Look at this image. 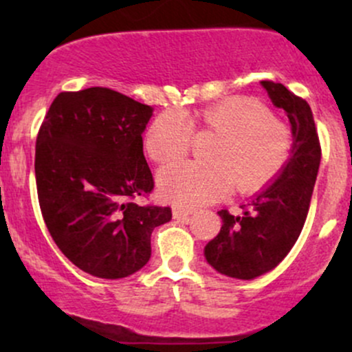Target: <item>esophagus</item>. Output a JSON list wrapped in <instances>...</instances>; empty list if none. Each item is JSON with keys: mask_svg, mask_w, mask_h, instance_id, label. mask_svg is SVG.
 Listing matches in <instances>:
<instances>
[{"mask_svg": "<svg viewBox=\"0 0 352 352\" xmlns=\"http://www.w3.org/2000/svg\"><path fill=\"white\" fill-rule=\"evenodd\" d=\"M197 208L193 207H173V218H177V220H180V218H185L188 215H192V213H195Z\"/></svg>", "mask_w": 352, "mask_h": 352, "instance_id": "1", "label": "esophagus"}]
</instances>
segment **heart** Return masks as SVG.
<instances>
[{"label": "heart", "instance_id": "heart-1", "mask_svg": "<svg viewBox=\"0 0 352 352\" xmlns=\"http://www.w3.org/2000/svg\"><path fill=\"white\" fill-rule=\"evenodd\" d=\"M200 131L220 134L210 159L179 162L159 175L160 193L179 205H201L228 195L261 190L280 175L292 155L293 137L285 122L248 98H230L200 109L192 117ZM193 124L184 112L168 109L153 119L145 134V148L155 162H170L188 153Z\"/></svg>", "mask_w": 352, "mask_h": 352}]
</instances>
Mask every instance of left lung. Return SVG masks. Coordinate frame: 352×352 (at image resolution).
Instances as JSON below:
<instances>
[{
	"instance_id": "left-lung-1",
	"label": "left lung",
	"mask_w": 352,
	"mask_h": 352,
	"mask_svg": "<svg viewBox=\"0 0 352 352\" xmlns=\"http://www.w3.org/2000/svg\"><path fill=\"white\" fill-rule=\"evenodd\" d=\"M270 99L292 124L293 148L288 164L260 193L243 205L241 215L220 210V233L205 246V258L218 273L253 280L283 261L300 236L316 182L321 145L313 112L305 99L283 84L261 80Z\"/></svg>"
}]
</instances>
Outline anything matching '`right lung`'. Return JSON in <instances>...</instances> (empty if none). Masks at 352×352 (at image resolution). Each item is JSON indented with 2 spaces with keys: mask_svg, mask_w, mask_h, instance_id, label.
I'll use <instances>...</instances> for the list:
<instances>
[{
  "mask_svg": "<svg viewBox=\"0 0 352 352\" xmlns=\"http://www.w3.org/2000/svg\"><path fill=\"white\" fill-rule=\"evenodd\" d=\"M153 109L107 87L60 92L36 139L41 213L58 248L92 276L119 280L151 258L170 207L135 204L153 190L142 132Z\"/></svg>",
  "mask_w": 352,
  "mask_h": 352,
  "instance_id": "1",
  "label": "right lung"
}]
</instances>
